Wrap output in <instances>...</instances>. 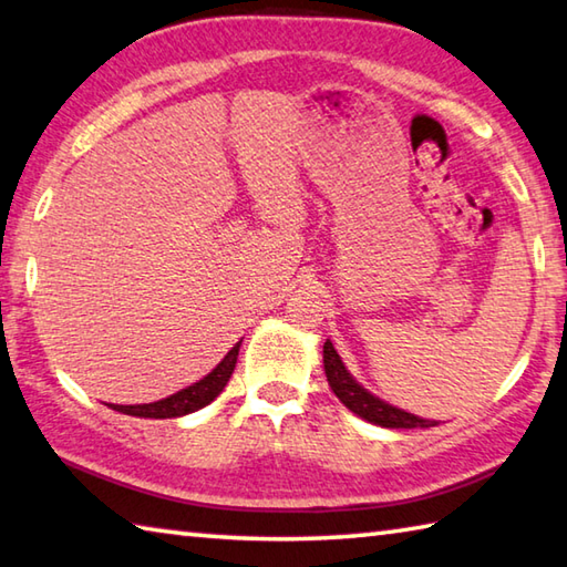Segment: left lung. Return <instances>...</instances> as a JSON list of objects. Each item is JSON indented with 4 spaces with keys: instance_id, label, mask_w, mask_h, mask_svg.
<instances>
[{
    "instance_id": "obj_1",
    "label": "left lung",
    "mask_w": 567,
    "mask_h": 567,
    "mask_svg": "<svg viewBox=\"0 0 567 567\" xmlns=\"http://www.w3.org/2000/svg\"><path fill=\"white\" fill-rule=\"evenodd\" d=\"M324 374H327V382H329V386H332L337 399L342 401L349 411H354L357 416L372 421V424H377V426H384V429L436 426V421L419 419L414 414H409V411H404V409L391 406L379 396L369 394L364 386H359L352 379V374L347 372V367L342 364V359H339L337 349L332 347L329 339L324 342Z\"/></svg>"
}]
</instances>
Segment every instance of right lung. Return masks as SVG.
Returning a JSON list of instances; mask_svg holds the SVG:
<instances>
[{"instance_id": "add662e5", "label": "right lung", "mask_w": 567, "mask_h": 567, "mask_svg": "<svg viewBox=\"0 0 567 567\" xmlns=\"http://www.w3.org/2000/svg\"><path fill=\"white\" fill-rule=\"evenodd\" d=\"M238 352H240V342L235 344L228 354H225L223 362L213 369L208 377H203L200 382H195L188 389H181L178 394H173L168 399L153 401V404H138V406H113L121 414L128 416H141V419H176L193 414L203 406H208L210 401L220 394L228 384V379L235 369V362H238Z\"/></svg>"}]
</instances>
